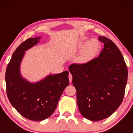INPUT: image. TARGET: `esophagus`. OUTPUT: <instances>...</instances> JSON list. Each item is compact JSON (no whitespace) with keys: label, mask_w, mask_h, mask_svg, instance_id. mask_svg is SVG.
I'll return each mask as SVG.
<instances>
[{"label":"esophagus","mask_w":133,"mask_h":133,"mask_svg":"<svg viewBox=\"0 0 133 133\" xmlns=\"http://www.w3.org/2000/svg\"><path fill=\"white\" fill-rule=\"evenodd\" d=\"M72 79H73V76H72V75L71 73H69V82H71Z\"/></svg>","instance_id":"obj_1"}]
</instances>
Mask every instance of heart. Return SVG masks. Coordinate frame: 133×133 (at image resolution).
<instances>
[{
  "mask_svg": "<svg viewBox=\"0 0 133 133\" xmlns=\"http://www.w3.org/2000/svg\"><path fill=\"white\" fill-rule=\"evenodd\" d=\"M87 41V37H83L82 38L80 42L82 44H84ZM100 49V44L98 40L95 38L89 40L76 58V62L80 64H88L95 58Z\"/></svg>",
  "mask_w": 133,
  "mask_h": 133,
  "instance_id": "1",
  "label": "heart"
}]
</instances>
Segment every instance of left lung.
<instances>
[{"instance_id": "obj_1", "label": "left lung", "mask_w": 133, "mask_h": 133, "mask_svg": "<svg viewBox=\"0 0 133 133\" xmlns=\"http://www.w3.org/2000/svg\"><path fill=\"white\" fill-rule=\"evenodd\" d=\"M98 39L104 44L98 57L88 64L69 67L79 111L91 121L104 120L118 108L128 75L122 54L115 43L102 36Z\"/></svg>"}]
</instances>
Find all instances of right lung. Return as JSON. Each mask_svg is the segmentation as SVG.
I'll return each instance as SVG.
<instances>
[{"instance_id":"obj_1","label":"right lung","mask_w":133,"mask_h":133,"mask_svg":"<svg viewBox=\"0 0 133 133\" xmlns=\"http://www.w3.org/2000/svg\"><path fill=\"white\" fill-rule=\"evenodd\" d=\"M41 38H28L17 48L5 76L11 104L22 116L33 121L45 120L54 112L62 94L69 84L68 71L49 75L37 82H30L22 77L20 67L25 51L38 44Z\"/></svg>"}]
</instances>
